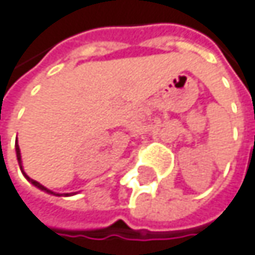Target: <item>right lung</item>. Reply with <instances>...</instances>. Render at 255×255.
Wrapping results in <instances>:
<instances>
[{"label":"right lung","instance_id":"1","mask_svg":"<svg viewBox=\"0 0 255 255\" xmlns=\"http://www.w3.org/2000/svg\"><path fill=\"white\" fill-rule=\"evenodd\" d=\"M16 157H17V163H19V167H20V172L23 173V176L26 178V181L28 182H31L34 187H37L38 190H41V191H44V193H47V194H52V196H64V197H68V196H71V193H64V194H59V193H53V191H50L49 188H46L44 185H41L40 182H37V181H34V179H31L25 172H23V166H22V157H20V149H19V145H17V140H16Z\"/></svg>","mask_w":255,"mask_h":255}]
</instances>
